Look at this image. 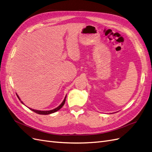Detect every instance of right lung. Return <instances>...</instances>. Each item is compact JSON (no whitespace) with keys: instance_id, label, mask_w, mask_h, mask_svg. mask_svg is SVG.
I'll list each match as a JSON object with an SVG mask.
<instances>
[{"instance_id":"add662e5","label":"right lung","mask_w":152,"mask_h":152,"mask_svg":"<svg viewBox=\"0 0 152 152\" xmlns=\"http://www.w3.org/2000/svg\"><path fill=\"white\" fill-rule=\"evenodd\" d=\"M17 96H18V99H19V100H20V99H19V97L18 96V95H17ZM66 97H65V99H64V100H63V102H62V104L58 106V107H57V108H56V109H53V110H34V109H30V108H29L30 109V110H31L32 111H33V112H35V113H37V114H42V115H48V114H52V113H54V112H57V110H58L59 109H61L62 107V106L64 105V104H65V102H66ZM21 103L22 104H23V102H22V101H21Z\"/></svg>"}]
</instances>
